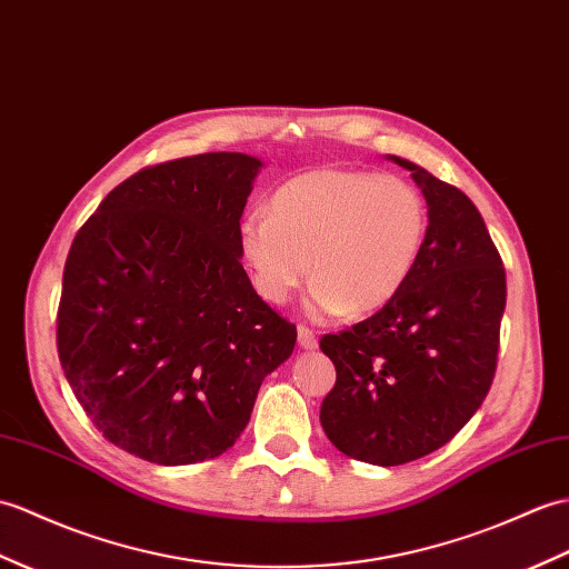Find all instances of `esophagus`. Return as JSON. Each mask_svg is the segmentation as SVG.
Segmentation results:
<instances>
[{"instance_id":"esophagus-1","label":"esophagus","mask_w":569,"mask_h":569,"mask_svg":"<svg viewBox=\"0 0 569 569\" xmlns=\"http://www.w3.org/2000/svg\"><path fill=\"white\" fill-rule=\"evenodd\" d=\"M298 345L302 347V349H315L317 347V337H315V332L310 327H298Z\"/></svg>"}]
</instances>
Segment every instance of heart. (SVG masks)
<instances>
[{
    "label": "heart",
    "instance_id": "heart-1",
    "mask_svg": "<svg viewBox=\"0 0 569 569\" xmlns=\"http://www.w3.org/2000/svg\"><path fill=\"white\" fill-rule=\"evenodd\" d=\"M429 208L412 183L353 169H312L276 189L271 210L240 222V249L261 298L286 302L308 279L317 315L386 308L412 279Z\"/></svg>",
    "mask_w": 569,
    "mask_h": 569
}]
</instances>
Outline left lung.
Masks as SVG:
<instances>
[{"label":"left lung","mask_w":569,"mask_h":569,"mask_svg":"<svg viewBox=\"0 0 569 569\" xmlns=\"http://www.w3.org/2000/svg\"><path fill=\"white\" fill-rule=\"evenodd\" d=\"M429 206V232L400 296L320 349L337 368L320 421L341 453L402 466L448 443L497 371L507 273L470 198L402 157Z\"/></svg>","instance_id":"8db88e82"}]
</instances>
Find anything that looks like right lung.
Returning <instances> with one entry per match:
<instances>
[{"label": "right lung", "mask_w": 569, "mask_h": 569, "mask_svg": "<svg viewBox=\"0 0 569 569\" xmlns=\"http://www.w3.org/2000/svg\"><path fill=\"white\" fill-rule=\"evenodd\" d=\"M261 162L206 152L144 167L79 228L62 273L58 356L106 439L157 466L240 439L296 325L242 267L240 218Z\"/></svg>", "instance_id": "1"}]
</instances>
